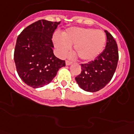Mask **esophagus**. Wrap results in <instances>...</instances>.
<instances>
[{
	"mask_svg": "<svg viewBox=\"0 0 134 134\" xmlns=\"http://www.w3.org/2000/svg\"><path fill=\"white\" fill-rule=\"evenodd\" d=\"M71 64H72L71 62H70V61H68V60L66 61V64L67 65V66H69V65H70Z\"/></svg>",
	"mask_w": 134,
	"mask_h": 134,
	"instance_id": "esophagus-1",
	"label": "esophagus"
}]
</instances>
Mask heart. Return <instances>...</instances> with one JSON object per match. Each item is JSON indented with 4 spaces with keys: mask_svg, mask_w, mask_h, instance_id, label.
<instances>
[{
    "mask_svg": "<svg viewBox=\"0 0 134 134\" xmlns=\"http://www.w3.org/2000/svg\"><path fill=\"white\" fill-rule=\"evenodd\" d=\"M106 42L105 34L100 30L91 28L72 27L67 29L62 37L56 36L54 43L59 55H66L71 46L83 61H91L98 57L103 51Z\"/></svg>",
    "mask_w": 134,
    "mask_h": 134,
    "instance_id": "1",
    "label": "heart"
}]
</instances>
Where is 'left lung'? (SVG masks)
Returning <instances> with one entry per match:
<instances>
[{
    "mask_svg": "<svg viewBox=\"0 0 134 134\" xmlns=\"http://www.w3.org/2000/svg\"><path fill=\"white\" fill-rule=\"evenodd\" d=\"M107 42L104 51L93 61L81 64V72L75 80L81 89L94 92L108 84L113 77L119 61L118 46L113 36L105 31Z\"/></svg>",
    "mask_w": 134,
    "mask_h": 134,
    "instance_id": "left-lung-1",
    "label": "left lung"
}]
</instances>
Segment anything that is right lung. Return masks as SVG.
<instances>
[{"label":"right lung","mask_w":134,"mask_h":134,"mask_svg":"<svg viewBox=\"0 0 134 134\" xmlns=\"http://www.w3.org/2000/svg\"><path fill=\"white\" fill-rule=\"evenodd\" d=\"M60 22L40 20L21 32L16 40L14 62L20 78L34 88L48 84L66 66L53 53V34Z\"/></svg>","instance_id":"obj_1"}]
</instances>
